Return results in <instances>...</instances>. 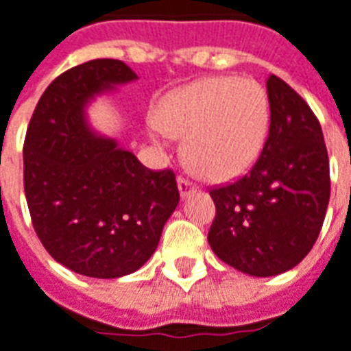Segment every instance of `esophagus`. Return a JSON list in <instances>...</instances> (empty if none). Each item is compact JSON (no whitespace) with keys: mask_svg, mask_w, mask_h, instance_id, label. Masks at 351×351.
<instances>
[{"mask_svg":"<svg viewBox=\"0 0 351 351\" xmlns=\"http://www.w3.org/2000/svg\"><path fill=\"white\" fill-rule=\"evenodd\" d=\"M178 189H179V194H181V197H186L191 192L196 191V185L192 183L191 179L186 178H179L178 179Z\"/></svg>","mask_w":351,"mask_h":351,"instance_id":"esophagus-1","label":"esophagus"}]
</instances>
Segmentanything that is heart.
Wrapping results in <instances>:
<instances>
[{
  "label": "heart",
  "mask_w": 351,
  "mask_h": 351,
  "mask_svg": "<svg viewBox=\"0 0 351 351\" xmlns=\"http://www.w3.org/2000/svg\"><path fill=\"white\" fill-rule=\"evenodd\" d=\"M270 129L265 86L250 77L199 79L160 99L147 133L159 146L185 136L192 172L213 183L241 178L257 162Z\"/></svg>",
  "instance_id": "obj_1"
}]
</instances>
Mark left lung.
<instances>
[{"instance_id":"1","label":"left lung","mask_w":351,"mask_h":351,"mask_svg":"<svg viewBox=\"0 0 351 351\" xmlns=\"http://www.w3.org/2000/svg\"><path fill=\"white\" fill-rule=\"evenodd\" d=\"M268 138L254 168L210 189L213 252L250 276H278L309 254L329 204V159L320 122L283 79L266 81Z\"/></svg>"}]
</instances>
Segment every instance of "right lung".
I'll return each mask as SVG.
<instances>
[{
	"label": "right lung",
	"instance_id": "1",
	"mask_svg": "<svg viewBox=\"0 0 351 351\" xmlns=\"http://www.w3.org/2000/svg\"><path fill=\"white\" fill-rule=\"evenodd\" d=\"M135 79L116 59L73 66L42 94L25 135L23 189L33 228L57 263L88 278L136 272L179 204L172 170H149L86 122L94 96Z\"/></svg>",
	"mask_w": 351,
	"mask_h": 351
}]
</instances>
